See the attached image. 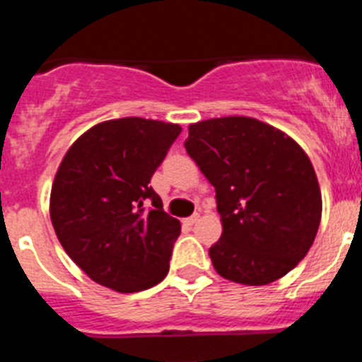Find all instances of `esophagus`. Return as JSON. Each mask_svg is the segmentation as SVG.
I'll return each instance as SVG.
<instances>
[{"label": "esophagus", "instance_id": "1", "mask_svg": "<svg viewBox=\"0 0 362 362\" xmlns=\"http://www.w3.org/2000/svg\"><path fill=\"white\" fill-rule=\"evenodd\" d=\"M197 219H199V214H194V216L187 217V219H185V223L192 226V225H194V223H197Z\"/></svg>", "mask_w": 362, "mask_h": 362}]
</instances>
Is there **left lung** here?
I'll return each mask as SVG.
<instances>
[{"instance_id":"8db88e82","label":"left lung","mask_w":362,"mask_h":362,"mask_svg":"<svg viewBox=\"0 0 362 362\" xmlns=\"http://www.w3.org/2000/svg\"><path fill=\"white\" fill-rule=\"evenodd\" d=\"M185 148L216 188L223 233L210 259L217 274L263 286L296 268L321 223V190L305 150L241 116L190 124Z\"/></svg>"}]
</instances>
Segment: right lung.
Listing matches in <instances>:
<instances>
[{"instance_id":"add662e5","label":"right lung","mask_w":362,"mask_h":362,"mask_svg":"<svg viewBox=\"0 0 362 362\" xmlns=\"http://www.w3.org/2000/svg\"><path fill=\"white\" fill-rule=\"evenodd\" d=\"M181 127L123 117L86 130L65 153L50 194L56 235L86 276L141 292L170 268L181 223L150 187Z\"/></svg>"}]
</instances>
